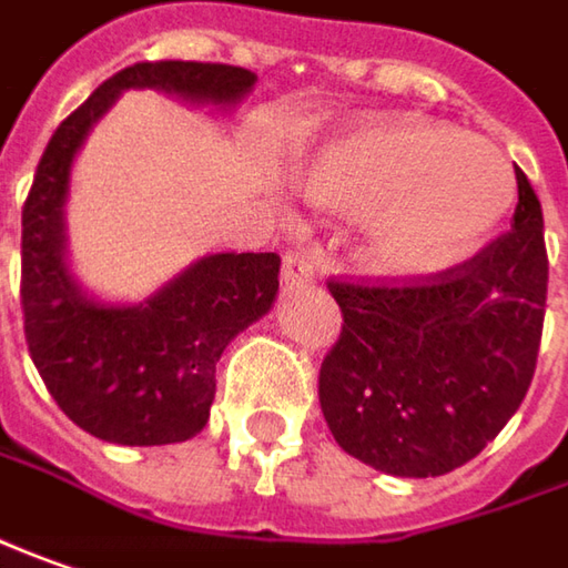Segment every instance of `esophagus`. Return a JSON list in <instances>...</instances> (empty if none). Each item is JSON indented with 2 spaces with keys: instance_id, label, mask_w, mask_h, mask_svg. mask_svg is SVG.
<instances>
[{
  "instance_id": "34e87169",
  "label": "esophagus",
  "mask_w": 568,
  "mask_h": 568,
  "mask_svg": "<svg viewBox=\"0 0 568 568\" xmlns=\"http://www.w3.org/2000/svg\"><path fill=\"white\" fill-rule=\"evenodd\" d=\"M317 270H321V254H317V251H311V247L288 251L283 260L285 288H302V285L314 283Z\"/></svg>"
}]
</instances>
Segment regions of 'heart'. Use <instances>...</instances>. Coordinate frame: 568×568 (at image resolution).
I'll list each match as a JSON object with an SVG mask.
<instances>
[{"label": "heart", "mask_w": 568, "mask_h": 568, "mask_svg": "<svg viewBox=\"0 0 568 568\" xmlns=\"http://www.w3.org/2000/svg\"><path fill=\"white\" fill-rule=\"evenodd\" d=\"M302 181L317 203L365 210L372 251L404 273L474 254L515 203L499 145L423 116L333 130L302 155Z\"/></svg>", "instance_id": "b5f03b06"}]
</instances>
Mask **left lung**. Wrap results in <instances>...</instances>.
I'll use <instances>...</instances> for the list:
<instances>
[{"label": "left lung", "mask_w": 568, "mask_h": 568, "mask_svg": "<svg viewBox=\"0 0 568 568\" xmlns=\"http://www.w3.org/2000/svg\"><path fill=\"white\" fill-rule=\"evenodd\" d=\"M511 232L438 280L331 283L343 333L321 365L336 445L390 477L477 457L528 394L547 305L544 212L525 171Z\"/></svg>", "instance_id": "8db88e82"}]
</instances>
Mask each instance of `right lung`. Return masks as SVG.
Here are the masks:
<instances>
[{"instance_id": "right-lung-1", "label": "right lung", "mask_w": 568, "mask_h": 568, "mask_svg": "<svg viewBox=\"0 0 568 568\" xmlns=\"http://www.w3.org/2000/svg\"><path fill=\"white\" fill-rule=\"evenodd\" d=\"M257 82L222 62H136L116 72L47 142L21 212V308L28 353L60 409L113 445L186 442L210 423L215 362L280 295V254H206L145 302L91 295L69 263L72 164L123 91L152 88L232 113Z\"/></svg>"}]
</instances>
